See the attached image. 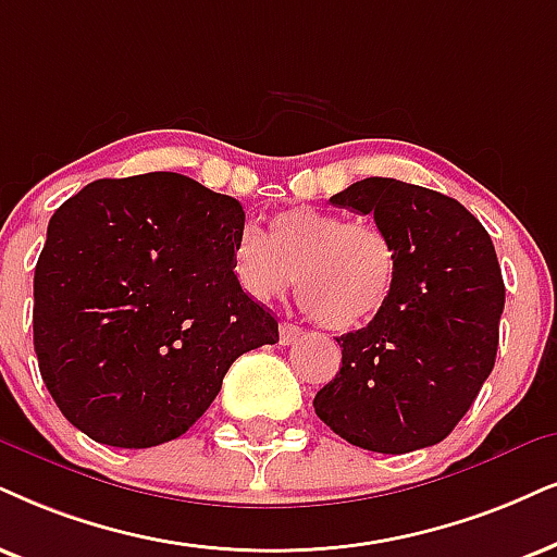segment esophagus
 Returning <instances> with one entry per match:
<instances>
[{"instance_id": "34e87169", "label": "esophagus", "mask_w": 557, "mask_h": 557, "mask_svg": "<svg viewBox=\"0 0 557 557\" xmlns=\"http://www.w3.org/2000/svg\"><path fill=\"white\" fill-rule=\"evenodd\" d=\"M302 336V329L295 323H280V344H295Z\"/></svg>"}]
</instances>
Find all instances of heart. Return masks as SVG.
<instances>
[{
    "mask_svg": "<svg viewBox=\"0 0 557 557\" xmlns=\"http://www.w3.org/2000/svg\"><path fill=\"white\" fill-rule=\"evenodd\" d=\"M231 270L255 300H272L298 283L313 319L334 331L368 326L388 306L398 274L396 246L372 223H349L331 210L298 206L270 218L267 236L238 234Z\"/></svg>",
    "mask_w": 557,
    "mask_h": 557,
    "instance_id": "obj_1",
    "label": "heart"
}]
</instances>
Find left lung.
I'll return each mask as SVG.
<instances>
[{"mask_svg":"<svg viewBox=\"0 0 557 557\" xmlns=\"http://www.w3.org/2000/svg\"><path fill=\"white\" fill-rule=\"evenodd\" d=\"M331 206L375 218L398 274L383 313L336 339L342 368L315 393V417L370 453L432 447L496 362L506 290L488 231L453 197L388 177L355 182Z\"/></svg>","mask_w":557,"mask_h":557,"instance_id":"obj_1","label":"left lung"}]
</instances>
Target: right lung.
I'll return each mask as SVG.
<instances>
[{"label": "right lung", "instance_id": "right-lung-1", "mask_svg": "<svg viewBox=\"0 0 557 557\" xmlns=\"http://www.w3.org/2000/svg\"><path fill=\"white\" fill-rule=\"evenodd\" d=\"M242 202L174 172L97 180L48 223L33 344L55 406L110 447L144 449L195 424L236 357L280 339L236 285Z\"/></svg>", "mask_w": 557, "mask_h": 557}]
</instances>
